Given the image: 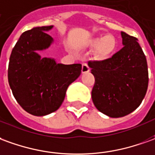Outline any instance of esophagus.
Here are the masks:
<instances>
[{
  "instance_id": "obj_1",
  "label": "esophagus",
  "mask_w": 155,
  "mask_h": 155,
  "mask_svg": "<svg viewBox=\"0 0 155 155\" xmlns=\"http://www.w3.org/2000/svg\"><path fill=\"white\" fill-rule=\"evenodd\" d=\"M81 71H82L83 74H84V73H87V72L90 71V67L88 66L87 63H82V69H81Z\"/></svg>"
}]
</instances>
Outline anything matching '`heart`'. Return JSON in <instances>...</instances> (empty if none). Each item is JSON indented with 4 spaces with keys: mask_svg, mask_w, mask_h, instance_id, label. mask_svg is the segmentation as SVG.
<instances>
[{
    "mask_svg": "<svg viewBox=\"0 0 155 155\" xmlns=\"http://www.w3.org/2000/svg\"><path fill=\"white\" fill-rule=\"evenodd\" d=\"M90 46L96 48V54L101 59L110 58L117 48L116 38L111 35H106L94 38L90 41Z\"/></svg>",
    "mask_w": 155,
    "mask_h": 155,
    "instance_id": "1",
    "label": "heart"
}]
</instances>
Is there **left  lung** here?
Listing matches in <instances>:
<instances>
[{
	"mask_svg": "<svg viewBox=\"0 0 155 155\" xmlns=\"http://www.w3.org/2000/svg\"><path fill=\"white\" fill-rule=\"evenodd\" d=\"M121 35L122 49L111 58L88 62L95 77L93 103L110 117H124L137 109L149 84L147 60L138 39L124 32Z\"/></svg>",
	"mask_w": 155,
	"mask_h": 155,
	"instance_id": "left-lung-1",
	"label": "left lung"
}]
</instances>
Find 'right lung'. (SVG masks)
I'll list each match as a JSON object with an SVG mask.
<instances>
[{
    "instance_id": "1",
    "label": "right lung",
    "mask_w": 155,
    "mask_h": 155,
    "mask_svg": "<svg viewBox=\"0 0 155 155\" xmlns=\"http://www.w3.org/2000/svg\"><path fill=\"white\" fill-rule=\"evenodd\" d=\"M52 28L37 27L23 32L12 51L8 65V82L15 99L27 112L39 117L59 109L68 86L81 73V64H57L37 53L54 42L45 32Z\"/></svg>"
}]
</instances>
